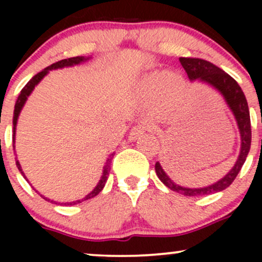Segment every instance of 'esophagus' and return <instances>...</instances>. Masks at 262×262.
Instances as JSON below:
<instances>
[{
    "label": "esophagus",
    "instance_id": "esophagus-1",
    "mask_svg": "<svg viewBox=\"0 0 262 262\" xmlns=\"http://www.w3.org/2000/svg\"><path fill=\"white\" fill-rule=\"evenodd\" d=\"M145 130H151V125H150L149 123L141 122L139 124L134 125V127L132 128L130 133H129V139L130 140L138 139L141 134H144V132Z\"/></svg>",
    "mask_w": 262,
    "mask_h": 262
}]
</instances>
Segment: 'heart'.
<instances>
[{"instance_id": "b5f03b06", "label": "heart", "mask_w": 262, "mask_h": 262, "mask_svg": "<svg viewBox=\"0 0 262 262\" xmlns=\"http://www.w3.org/2000/svg\"><path fill=\"white\" fill-rule=\"evenodd\" d=\"M185 81L177 73H151L138 81L137 92L143 98L158 97L159 106L170 108L181 96Z\"/></svg>"}]
</instances>
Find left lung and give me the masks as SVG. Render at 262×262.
Returning a JSON list of instances; mask_svg holds the SVG:
<instances>
[{
	"label": "left lung",
	"instance_id": "left-lung-1",
	"mask_svg": "<svg viewBox=\"0 0 262 262\" xmlns=\"http://www.w3.org/2000/svg\"><path fill=\"white\" fill-rule=\"evenodd\" d=\"M180 62L187 73L189 80H201L203 82L209 83L213 87L218 90L219 92L223 95V97L227 101L228 106L230 107L231 112L234 113L235 117L237 127L240 130V137H242V149H240L239 158L234 165V167L229 172L225 175L223 179L219 180L218 182L213 183V185L207 186L202 188H186L181 186L176 185L171 181L169 176L165 173L159 162L155 164V171L160 181L167 186L170 189L181 193L183 196L189 197H198V196H206V194L217 193L219 191H223L233 183L235 177L242 170L243 165L246 160V156L249 154L251 145V123H250V112H249L248 101H246L244 92H243L242 87L237 85V82L230 75H228L225 71L219 69L212 62L207 61V60L200 58H180Z\"/></svg>",
	"mask_w": 262,
	"mask_h": 262
}]
</instances>
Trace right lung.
<instances>
[{
	"mask_svg": "<svg viewBox=\"0 0 262 262\" xmlns=\"http://www.w3.org/2000/svg\"><path fill=\"white\" fill-rule=\"evenodd\" d=\"M89 58H85V56H75V58H69V59H64V60H60V61H56L54 62V64H52L50 66H48V68H45L43 71H40V73H38L37 75H34V76L32 77L31 80L27 82V85L23 87L22 91H20L19 96H18L17 101H16V104H14V112H13V137L14 134H16V124H17V119H18V116H19V112L20 110H22L23 104L26 103L27 101V97H28L29 95H31V92L33 91V89H34L35 85L40 81L43 77L47 75L48 73H49V70H53V69H59V68H64V66H71V65H76V64H80V62L85 61V60H87ZM14 141V140H13ZM113 155L114 154H111L110 158H108V160L106 162V165H104V170H103V175H102L100 182H98V185L96 186L95 189L91 192V193H89L85 198H82V201H86V200H90V198L97 196L98 193L103 189L104 185H106L107 182V179H108V175H110V171H111V162H112V159H113ZM17 164V167L18 170L20 171V173H22L23 176H25V173H23L22 169H20V165L19 162L16 161ZM26 179V176H25ZM41 196V194H40ZM43 197V196H41ZM45 201H50L48 200V198L43 197ZM82 201H76V202H71V203H65V206H74V204H77V203H81ZM50 202H53V201H50Z\"/></svg>",
	"mask_w": 262,
	"mask_h": 262,
	"instance_id": "obj_1",
	"label": "right lung"
}]
</instances>
